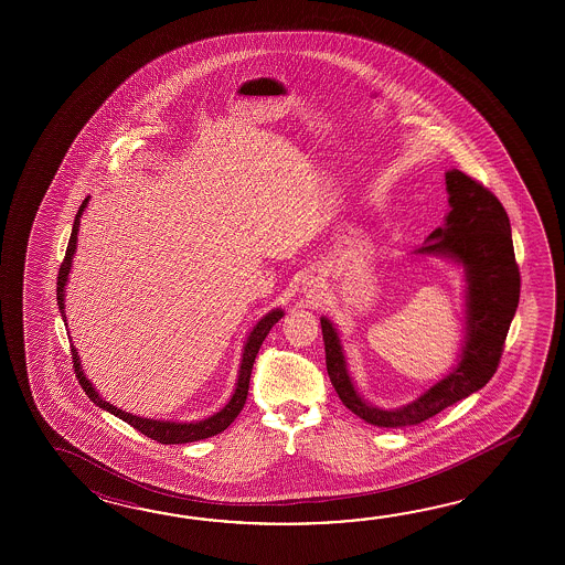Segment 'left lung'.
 Listing matches in <instances>:
<instances>
[{
  "label": "left lung",
  "mask_w": 565,
  "mask_h": 565,
  "mask_svg": "<svg viewBox=\"0 0 565 565\" xmlns=\"http://www.w3.org/2000/svg\"><path fill=\"white\" fill-rule=\"evenodd\" d=\"M446 190L450 195L446 224L434 230L416 254L450 256L467 270L469 335L457 367L404 408H373L353 387L335 327L321 319L324 363L337 396L361 420L377 428L416 426L480 390L499 367L515 317L521 275L503 204L489 188L458 169L446 171Z\"/></svg>",
  "instance_id": "obj_1"
}]
</instances>
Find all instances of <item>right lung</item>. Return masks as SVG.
Wrapping results in <instances>:
<instances>
[{"instance_id": "1", "label": "right lung", "mask_w": 565, "mask_h": 565, "mask_svg": "<svg viewBox=\"0 0 565 565\" xmlns=\"http://www.w3.org/2000/svg\"><path fill=\"white\" fill-rule=\"evenodd\" d=\"M86 204H88V198H85V202L78 207V214L74 217L73 234H71V241L66 246V254H64V260H62L61 270H58V287H56V299H58V309H61L62 319L66 323V315H64V285H66V278L71 273V265H73V254L76 250V234H78V226H81V216L85 212ZM282 317V311H270L266 317H263L250 335L246 339V345H244V353H242V365L241 375H238V384L234 390V396L226 404V408L220 409L214 416L205 418V420L192 422V424H178V422H159L149 420V418H139V416H132L127 414L122 409H117L113 404L105 402L103 397H98L95 392L93 384L88 382L81 367V361H78V353L76 349L71 345V353H73V367L76 373V380L78 384L83 385L86 396L90 397L95 402L98 408L107 409L110 414H115L119 420L131 424L135 430L145 434L147 438L157 440L161 445H185V443H195V440H204L210 438L214 434L224 433L228 428L232 422L236 420V416L241 414V409L246 404V396H248V385H250V373H253L254 360L258 355V349L263 345L268 331L278 323V319Z\"/></svg>"}]
</instances>
